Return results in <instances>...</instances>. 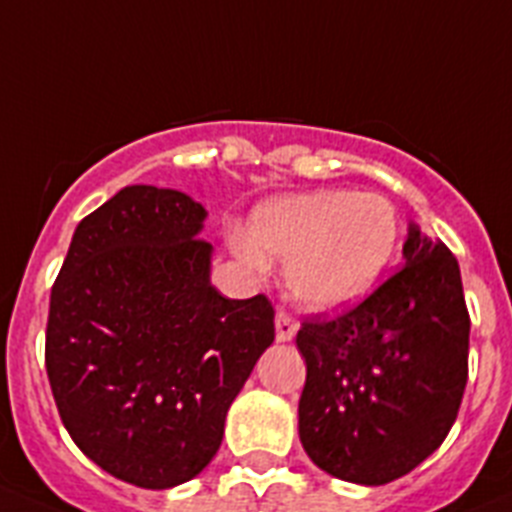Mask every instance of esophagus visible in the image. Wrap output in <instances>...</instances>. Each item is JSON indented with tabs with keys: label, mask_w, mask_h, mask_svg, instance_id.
I'll return each instance as SVG.
<instances>
[{
	"label": "esophagus",
	"mask_w": 512,
	"mask_h": 512,
	"mask_svg": "<svg viewBox=\"0 0 512 512\" xmlns=\"http://www.w3.org/2000/svg\"><path fill=\"white\" fill-rule=\"evenodd\" d=\"M297 330H299V322L294 320L289 312L279 309V312H276V340L289 342L294 335H297Z\"/></svg>",
	"instance_id": "obj_1"
}]
</instances>
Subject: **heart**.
Instances as JSON below:
<instances>
[{
	"instance_id": "1",
	"label": "heart",
	"mask_w": 512,
	"mask_h": 512,
	"mask_svg": "<svg viewBox=\"0 0 512 512\" xmlns=\"http://www.w3.org/2000/svg\"><path fill=\"white\" fill-rule=\"evenodd\" d=\"M401 238L396 205L378 192L314 190L271 200L251 218V236L233 248L251 266L264 253L289 264V289L314 309H345L368 297Z\"/></svg>"
}]
</instances>
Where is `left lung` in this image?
I'll list each match as a JSON object with an SVG mask.
<instances>
[{
    "label": "left lung",
    "mask_w": 512,
    "mask_h": 512,
    "mask_svg": "<svg viewBox=\"0 0 512 512\" xmlns=\"http://www.w3.org/2000/svg\"><path fill=\"white\" fill-rule=\"evenodd\" d=\"M307 360L299 439L358 485L409 475L447 439L467 386L470 312L454 253L411 225L403 266L335 317L297 332Z\"/></svg>",
    "instance_id": "left-lung-1"
}]
</instances>
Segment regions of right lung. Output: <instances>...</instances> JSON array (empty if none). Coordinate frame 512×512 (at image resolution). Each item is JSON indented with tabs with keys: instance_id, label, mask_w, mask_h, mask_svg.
<instances>
[{
	"instance_id": "obj_1",
	"label": "right lung",
	"mask_w": 512,
	"mask_h": 512,
	"mask_svg": "<svg viewBox=\"0 0 512 512\" xmlns=\"http://www.w3.org/2000/svg\"><path fill=\"white\" fill-rule=\"evenodd\" d=\"M205 208L131 185L78 223L50 292L45 368L70 439L109 475L167 490L208 467L274 342L266 294L210 284Z\"/></svg>"
}]
</instances>
